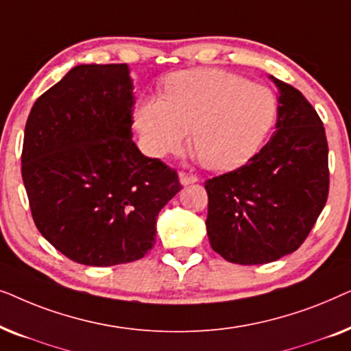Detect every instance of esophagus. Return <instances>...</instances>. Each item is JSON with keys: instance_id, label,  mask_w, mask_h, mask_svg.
<instances>
[{"instance_id": "obj_1", "label": "esophagus", "mask_w": 351, "mask_h": 351, "mask_svg": "<svg viewBox=\"0 0 351 351\" xmlns=\"http://www.w3.org/2000/svg\"><path fill=\"white\" fill-rule=\"evenodd\" d=\"M179 180H180L182 185H190V184H195V182L198 180V177L191 176V174H186V172H180Z\"/></svg>"}]
</instances>
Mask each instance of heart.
<instances>
[{
	"mask_svg": "<svg viewBox=\"0 0 351 351\" xmlns=\"http://www.w3.org/2000/svg\"><path fill=\"white\" fill-rule=\"evenodd\" d=\"M276 99L265 86L217 69L172 75L161 99L138 100L134 121L155 156L179 150L186 131L190 148L209 171L244 165L270 131Z\"/></svg>",
	"mask_w": 351,
	"mask_h": 351,
	"instance_id": "obj_1",
	"label": "heart"
}]
</instances>
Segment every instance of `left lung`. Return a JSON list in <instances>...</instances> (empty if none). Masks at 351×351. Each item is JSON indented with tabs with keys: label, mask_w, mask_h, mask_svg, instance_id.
<instances>
[{
	"label": "left lung",
	"mask_w": 351,
	"mask_h": 351,
	"mask_svg": "<svg viewBox=\"0 0 351 351\" xmlns=\"http://www.w3.org/2000/svg\"><path fill=\"white\" fill-rule=\"evenodd\" d=\"M276 84V131L247 165L206 180L209 243L239 265L275 262L297 251L329 193L323 121L300 90Z\"/></svg>",
	"instance_id": "left-lung-1"
}]
</instances>
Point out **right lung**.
Instances as JSON below:
<instances>
[{"instance_id":"right-lung-1","label":"right lung","mask_w":351,"mask_h":351,"mask_svg":"<svg viewBox=\"0 0 351 351\" xmlns=\"http://www.w3.org/2000/svg\"><path fill=\"white\" fill-rule=\"evenodd\" d=\"M134 104L126 64L76 65L28 114L22 179L33 220L83 265L142 258L158 214L182 189L174 169L132 142Z\"/></svg>"}]
</instances>
